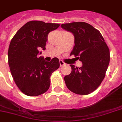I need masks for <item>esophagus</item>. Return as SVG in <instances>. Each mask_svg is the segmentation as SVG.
Listing matches in <instances>:
<instances>
[{"label": "esophagus", "mask_w": 122, "mask_h": 122, "mask_svg": "<svg viewBox=\"0 0 122 122\" xmlns=\"http://www.w3.org/2000/svg\"><path fill=\"white\" fill-rule=\"evenodd\" d=\"M59 65H60V66H62L65 65V63L62 60H59Z\"/></svg>", "instance_id": "1"}]
</instances>
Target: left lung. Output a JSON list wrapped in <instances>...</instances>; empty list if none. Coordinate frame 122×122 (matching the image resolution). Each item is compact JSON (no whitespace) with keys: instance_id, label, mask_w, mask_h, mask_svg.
Returning a JSON list of instances; mask_svg holds the SVG:
<instances>
[{"instance_id":"8db88e82","label":"left lung","mask_w":122,"mask_h":122,"mask_svg":"<svg viewBox=\"0 0 122 122\" xmlns=\"http://www.w3.org/2000/svg\"><path fill=\"white\" fill-rule=\"evenodd\" d=\"M75 37L70 55L82 63L80 68L70 65L71 72L65 76L68 89L76 94L87 95L96 90L104 79L110 63V50L99 30L85 22L61 25Z\"/></svg>"}]
</instances>
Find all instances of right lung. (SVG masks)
Here are the masks:
<instances>
[{
	"mask_svg": "<svg viewBox=\"0 0 122 122\" xmlns=\"http://www.w3.org/2000/svg\"><path fill=\"white\" fill-rule=\"evenodd\" d=\"M59 24L31 21L22 26L10 41L8 63L14 82L22 92L28 96H37L47 91L50 76L59 67L54 57L50 62L39 56L46 49L49 32Z\"/></svg>",
	"mask_w": 122,
	"mask_h": 122,
	"instance_id": "right-lung-1",
	"label": "right lung"
}]
</instances>
